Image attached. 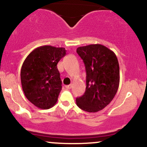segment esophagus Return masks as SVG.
I'll return each mask as SVG.
<instances>
[{"label":"esophagus","mask_w":147,"mask_h":147,"mask_svg":"<svg viewBox=\"0 0 147 147\" xmlns=\"http://www.w3.org/2000/svg\"><path fill=\"white\" fill-rule=\"evenodd\" d=\"M65 88H67V89H70L72 88V84H70V85H67V86H65Z\"/></svg>","instance_id":"esophagus-1"}]
</instances>
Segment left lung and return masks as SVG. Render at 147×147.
<instances>
[{"label":"left lung","mask_w":147,"mask_h":147,"mask_svg":"<svg viewBox=\"0 0 147 147\" xmlns=\"http://www.w3.org/2000/svg\"><path fill=\"white\" fill-rule=\"evenodd\" d=\"M86 72V88L77 97L79 108L89 113L102 110L114 98L119 84V67L115 54L101 44L79 47Z\"/></svg>","instance_id":"8db88e82"}]
</instances>
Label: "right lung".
I'll list each match as a JSON object with an SVG mask.
<instances>
[{
    "mask_svg": "<svg viewBox=\"0 0 147 147\" xmlns=\"http://www.w3.org/2000/svg\"><path fill=\"white\" fill-rule=\"evenodd\" d=\"M65 52V48L51 45L38 47L22 65V88L27 99L39 109H50L57 102L62 88L57 63Z\"/></svg>",
    "mask_w": 147,
    "mask_h": 147,
    "instance_id": "right-lung-1",
    "label": "right lung"
}]
</instances>
